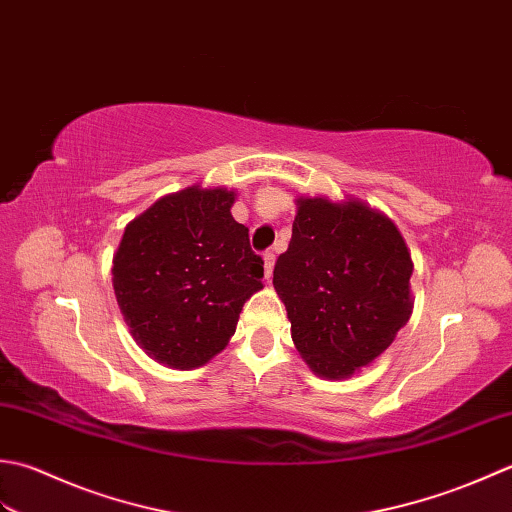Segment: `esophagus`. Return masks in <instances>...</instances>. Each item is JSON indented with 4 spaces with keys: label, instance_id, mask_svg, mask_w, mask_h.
I'll list each match as a JSON object with an SVG mask.
<instances>
[{
    "label": "esophagus",
    "instance_id": "34e87169",
    "mask_svg": "<svg viewBox=\"0 0 512 512\" xmlns=\"http://www.w3.org/2000/svg\"><path fill=\"white\" fill-rule=\"evenodd\" d=\"M263 260H265V278L271 280V271H274L276 254H274V252H265V254H263Z\"/></svg>",
    "mask_w": 512,
    "mask_h": 512
}]
</instances>
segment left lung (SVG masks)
Here are the masks:
<instances>
[{
  "instance_id": "1",
  "label": "left lung",
  "mask_w": 512,
  "mask_h": 512,
  "mask_svg": "<svg viewBox=\"0 0 512 512\" xmlns=\"http://www.w3.org/2000/svg\"><path fill=\"white\" fill-rule=\"evenodd\" d=\"M274 267L300 356L322 378L367 367L411 318V254L391 218L349 198L300 196Z\"/></svg>"
}]
</instances>
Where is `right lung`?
I'll return each instance as SVG.
<instances>
[{
  "mask_svg": "<svg viewBox=\"0 0 512 512\" xmlns=\"http://www.w3.org/2000/svg\"><path fill=\"white\" fill-rule=\"evenodd\" d=\"M236 194L201 185L168 194L125 227L112 285L132 338L156 362L196 369L225 349L263 258L234 221Z\"/></svg>",
  "mask_w": 512,
  "mask_h": 512,
  "instance_id": "right-lung-1",
  "label": "right lung"
}]
</instances>
